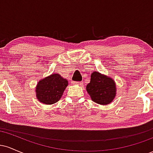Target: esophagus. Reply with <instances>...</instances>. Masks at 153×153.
Masks as SVG:
<instances>
[{
    "label": "esophagus",
    "mask_w": 153,
    "mask_h": 153,
    "mask_svg": "<svg viewBox=\"0 0 153 153\" xmlns=\"http://www.w3.org/2000/svg\"><path fill=\"white\" fill-rule=\"evenodd\" d=\"M73 84H77V85H83V82H73Z\"/></svg>",
    "instance_id": "34e87169"
}]
</instances>
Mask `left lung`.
I'll use <instances>...</instances> for the list:
<instances>
[{
	"instance_id": "1",
	"label": "left lung",
	"mask_w": 153,
	"mask_h": 153,
	"mask_svg": "<svg viewBox=\"0 0 153 153\" xmlns=\"http://www.w3.org/2000/svg\"><path fill=\"white\" fill-rule=\"evenodd\" d=\"M86 91L93 101L106 105L114 99L117 87L111 78L94 71L91 75V81L87 85Z\"/></svg>"
}]
</instances>
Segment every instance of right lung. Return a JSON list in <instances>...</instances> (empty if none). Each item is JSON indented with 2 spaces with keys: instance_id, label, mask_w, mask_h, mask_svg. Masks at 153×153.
Wrapping results in <instances>:
<instances>
[{
  "instance_id": "1",
  "label": "right lung",
  "mask_w": 153,
  "mask_h": 153,
  "mask_svg": "<svg viewBox=\"0 0 153 153\" xmlns=\"http://www.w3.org/2000/svg\"><path fill=\"white\" fill-rule=\"evenodd\" d=\"M68 81L58 73L40 80L36 87V96L41 103L47 105L55 103L62 97Z\"/></svg>"
}]
</instances>
